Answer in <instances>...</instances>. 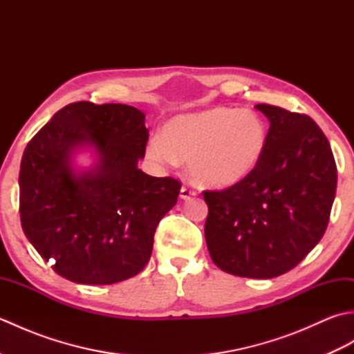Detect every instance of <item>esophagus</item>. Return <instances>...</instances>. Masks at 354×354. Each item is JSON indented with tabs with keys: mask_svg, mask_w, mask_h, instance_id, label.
<instances>
[{
	"mask_svg": "<svg viewBox=\"0 0 354 354\" xmlns=\"http://www.w3.org/2000/svg\"><path fill=\"white\" fill-rule=\"evenodd\" d=\"M196 196V192L194 190H192V189H189V187H183L181 189V192H179V198L181 199H184V201H187V199H192V198H194Z\"/></svg>",
	"mask_w": 354,
	"mask_h": 354,
	"instance_id": "34e87169",
	"label": "esophagus"
}]
</instances>
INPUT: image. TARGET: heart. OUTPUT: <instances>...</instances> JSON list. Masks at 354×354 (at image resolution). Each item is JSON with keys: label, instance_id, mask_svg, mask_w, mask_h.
Returning <instances> with one entry per match:
<instances>
[{"label": "heart", "instance_id": "obj_1", "mask_svg": "<svg viewBox=\"0 0 354 354\" xmlns=\"http://www.w3.org/2000/svg\"><path fill=\"white\" fill-rule=\"evenodd\" d=\"M268 146L263 120L246 109L214 106L171 117L146 146L150 161H189L193 183L225 189L245 181L259 167Z\"/></svg>", "mask_w": 354, "mask_h": 354}]
</instances>
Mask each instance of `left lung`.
I'll use <instances>...</instances> for the list:
<instances>
[{
  "mask_svg": "<svg viewBox=\"0 0 354 354\" xmlns=\"http://www.w3.org/2000/svg\"><path fill=\"white\" fill-rule=\"evenodd\" d=\"M255 109L269 120L266 152L245 181L204 192L205 240L225 272L274 278L324 236L337 171L330 142L310 117L266 103Z\"/></svg>",
  "mask_w": 354,
  "mask_h": 354,
  "instance_id": "left-lung-1",
  "label": "left lung"
}]
</instances>
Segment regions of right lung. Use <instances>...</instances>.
<instances>
[{"mask_svg": "<svg viewBox=\"0 0 354 354\" xmlns=\"http://www.w3.org/2000/svg\"><path fill=\"white\" fill-rule=\"evenodd\" d=\"M146 115L120 103L77 102L57 111L21 160L19 214L28 242L53 270L79 284H114L141 272L158 223L181 184L138 169ZM96 162L79 171L73 155Z\"/></svg>", "mask_w": 354, "mask_h": 354, "instance_id": "obj_1", "label": "right lung"}]
</instances>
